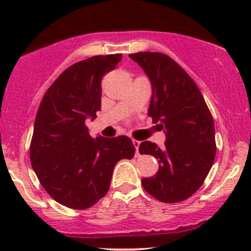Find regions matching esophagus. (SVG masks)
Wrapping results in <instances>:
<instances>
[{"mask_svg":"<svg viewBox=\"0 0 251 251\" xmlns=\"http://www.w3.org/2000/svg\"><path fill=\"white\" fill-rule=\"evenodd\" d=\"M132 143H133V145H134V148H135V155H137V157H139V146H140V142L139 140H137V139H132Z\"/></svg>","mask_w":251,"mask_h":251,"instance_id":"obj_1","label":"esophagus"}]
</instances>
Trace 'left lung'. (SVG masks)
Masks as SVG:
<instances>
[{"label":"left lung","instance_id":"obj_1","mask_svg":"<svg viewBox=\"0 0 251 251\" xmlns=\"http://www.w3.org/2000/svg\"><path fill=\"white\" fill-rule=\"evenodd\" d=\"M129 57L140 65L152 83L149 116L164 129V148L143 142L140 154L160 164L157 175L143 178L144 190L163 203L188 200L205 180L216 155L211 112L191 76L169 55L139 51Z\"/></svg>","mask_w":251,"mask_h":251}]
</instances>
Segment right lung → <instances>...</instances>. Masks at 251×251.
<instances>
[{
	"label": "right lung",
	"mask_w": 251,
	"mask_h": 251,
	"mask_svg": "<svg viewBox=\"0 0 251 251\" xmlns=\"http://www.w3.org/2000/svg\"><path fill=\"white\" fill-rule=\"evenodd\" d=\"M122 57L97 55L72 65L51 83L37 109L31 166L47 194L67 208L93 206L108 192L116 164L134 157L128 137L93 139L85 124L101 108L102 76Z\"/></svg>",
	"instance_id": "add662e5"
}]
</instances>
